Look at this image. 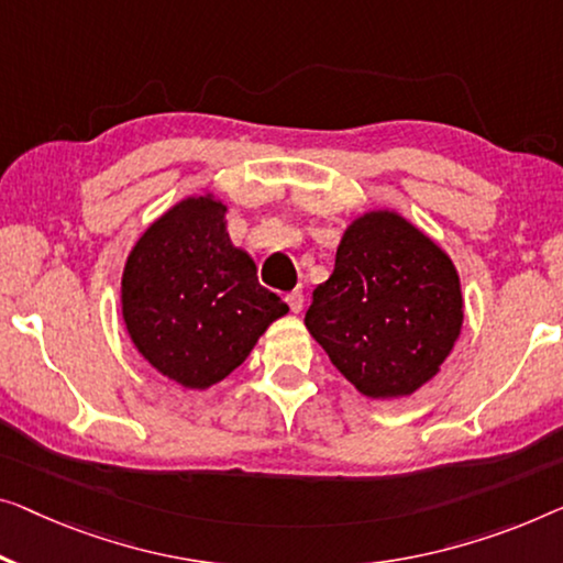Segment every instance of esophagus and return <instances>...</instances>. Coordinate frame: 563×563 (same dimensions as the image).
<instances>
[{"instance_id":"esophagus-1","label":"esophagus","mask_w":563,"mask_h":563,"mask_svg":"<svg viewBox=\"0 0 563 563\" xmlns=\"http://www.w3.org/2000/svg\"><path fill=\"white\" fill-rule=\"evenodd\" d=\"M285 300H288V306H290L292 313H300V310H303V292H300V290L288 292V296H285Z\"/></svg>"}]
</instances>
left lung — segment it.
Here are the masks:
<instances>
[{
    "label": "left lung",
    "instance_id": "8db88e82",
    "mask_svg": "<svg viewBox=\"0 0 563 563\" xmlns=\"http://www.w3.org/2000/svg\"><path fill=\"white\" fill-rule=\"evenodd\" d=\"M306 329L364 397H409L440 372L463 329L455 265L401 214L366 212L343 232Z\"/></svg>",
    "mask_w": 563,
    "mask_h": 563
}]
</instances>
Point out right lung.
Returning a JSON list of instances; mask_svg holds the SVG:
<instances>
[{"instance_id":"obj_1","label":"right lung","mask_w":563,"mask_h":563,"mask_svg":"<svg viewBox=\"0 0 563 563\" xmlns=\"http://www.w3.org/2000/svg\"><path fill=\"white\" fill-rule=\"evenodd\" d=\"M228 207L187 197L141 234L121 278L123 323L139 354L187 389H207L245 362L288 306L257 283L234 247Z\"/></svg>"}]
</instances>
